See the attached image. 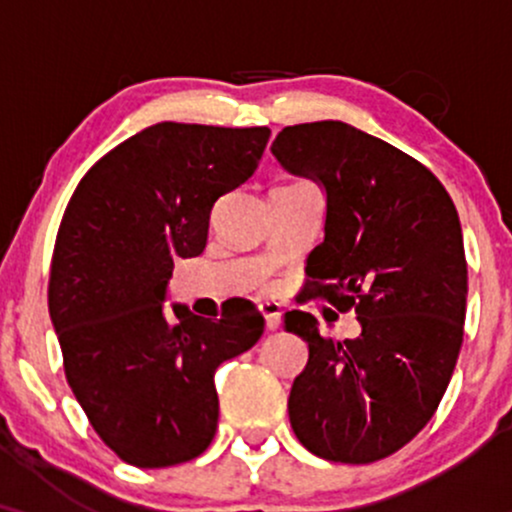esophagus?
<instances>
[{
	"label": "esophagus",
	"instance_id": "obj_1",
	"mask_svg": "<svg viewBox=\"0 0 512 512\" xmlns=\"http://www.w3.org/2000/svg\"><path fill=\"white\" fill-rule=\"evenodd\" d=\"M260 310L264 315V325H267V330H276V327L281 325V305L279 303L264 301V303H260Z\"/></svg>",
	"mask_w": 512,
	"mask_h": 512
}]
</instances>
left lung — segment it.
<instances>
[{
	"label": "left lung",
	"instance_id": "obj_1",
	"mask_svg": "<svg viewBox=\"0 0 512 512\" xmlns=\"http://www.w3.org/2000/svg\"><path fill=\"white\" fill-rule=\"evenodd\" d=\"M272 154L327 190L325 240L308 257L301 301L354 310L361 322V337L337 342L305 310L286 313V330L310 349L291 387V428L325 460H383L431 421L460 356L457 209L424 163L344 122L284 127Z\"/></svg>",
	"mask_w": 512,
	"mask_h": 512
}]
</instances>
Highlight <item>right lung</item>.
<instances>
[{"label":"right lung","instance_id":"add662e5","mask_svg":"<svg viewBox=\"0 0 512 512\" xmlns=\"http://www.w3.org/2000/svg\"><path fill=\"white\" fill-rule=\"evenodd\" d=\"M269 127L158 122L117 144L76 185L50 262L48 308L67 383L98 438L134 467L209 448L214 373L262 337L255 303L192 315L163 296L175 257L207 245L211 207L257 170Z\"/></svg>","mask_w":512,"mask_h":512}]
</instances>
